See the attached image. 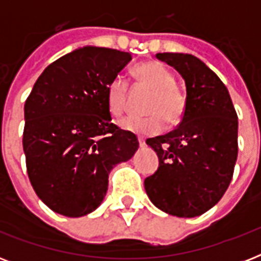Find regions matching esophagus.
I'll return each instance as SVG.
<instances>
[{"instance_id":"esophagus-1","label":"esophagus","mask_w":261,"mask_h":261,"mask_svg":"<svg viewBox=\"0 0 261 261\" xmlns=\"http://www.w3.org/2000/svg\"><path fill=\"white\" fill-rule=\"evenodd\" d=\"M138 141H139V146H141V147L146 146V141H145V139H143L142 137H139Z\"/></svg>"}]
</instances>
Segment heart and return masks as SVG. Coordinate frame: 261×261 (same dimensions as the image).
<instances>
[{"instance_id":"obj_1","label":"heart","mask_w":261,"mask_h":261,"mask_svg":"<svg viewBox=\"0 0 261 261\" xmlns=\"http://www.w3.org/2000/svg\"><path fill=\"white\" fill-rule=\"evenodd\" d=\"M134 75L139 84L149 88L151 96L146 106V118L124 119L120 126L123 130L141 135H155L164 131L167 122L174 126L186 114L187 96L174 85L176 80L171 71L157 61H146L137 65ZM128 83L122 75L111 80L107 88V107L111 116L120 118L127 108Z\"/></svg>"}]
</instances>
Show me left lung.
I'll return each instance as SVG.
<instances>
[{"label":"left lung","mask_w":261,"mask_h":261,"mask_svg":"<svg viewBox=\"0 0 261 261\" xmlns=\"http://www.w3.org/2000/svg\"><path fill=\"white\" fill-rule=\"evenodd\" d=\"M155 57L186 80L187 110L177 128L146 139L160 167L145 178V190L160 210L192 218L215 206L230 184L239 119L225 84L200 59L180 53Z\"/></svg>","instance_id":"left-lung-1"}]
</instances>
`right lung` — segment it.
Returning <instances> with one entry per match:
<instances>
[{"label":"right lung","instance_id":"add662e5","mask_svg":"<svg viewBox=\"0 0 261 261\" xmlns=\"http://www.w3.org/2000/svg\"><path fill=\"white\" fill-rule=\"evenodd\" d=\"M128 53L87 46L44 69L24 106L22 147L35 192L51 210L83 217L108 190V173L130 160L137 135L111 122L107 88Z\"/></svg>","mask_w":261,"mask_h":261}]
</instances>
